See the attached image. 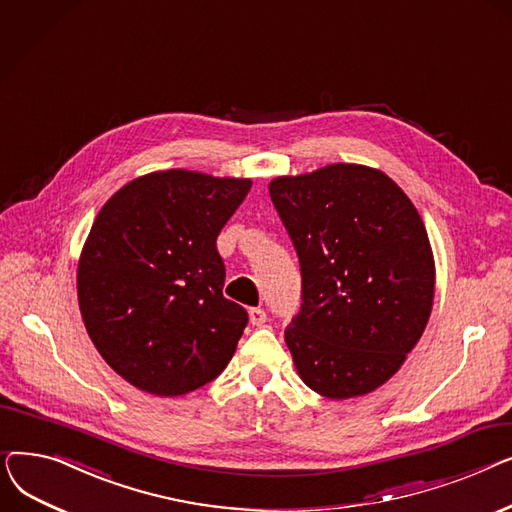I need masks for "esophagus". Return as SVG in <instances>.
<instances>
[{
  "label": "esophagus",
  "instance_id": "34e87169",
  "mask_svg": "<svg viewBox=\"0 0 512 512\" xmlns=\"http://www.w3.org/2000/svg\"><path fill=\"white\" fill-rule=\"evenodd\" d=\"M265 319H267V315H265V311L261 309V307H253V309H249V321L253 326H263L265 324Z\"/></svg>",
  "mask_w": 512,
  "mask_h": 512
}]
</instances>
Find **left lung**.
Instances as JSON below:
<instances>
[{
    "instance_id": "8db88e82",
    "label": "left lung",
    "mask_w": 512,
    "mask_h": 512,
    "mask_svg": "<svg viewBox=\"0 0 512 512\" xmlns=\"http://www.w3.org/2000/svg\"><path fill=\"white\" fill-rule=\"evenodd\" d=\"M270 197L301 263L303 303L284 332L301 380L332 400L373 392L432 313L421 215L392 178L357 164L274 178Z\"/></svg>"
}]
</instances>
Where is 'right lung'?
I'll list each match as a JSON object with an SVG mask.
<instances>
[{
    "instance_id": "1",
    "label": "right lung",
    "mask_w": 512,
    "mask_h": 512,
    "mask_svg": "<svg viewBox=\"0 0 512 512\" xmlns=\"http://www.w3.org/2000/svg\"><path fill=\"white\" fill-rule=\"evenodd\" d=\"M249 191V178L166 170L124 184L97 213L78 261L80 315L134 388L180 396L230 363L249 315L222 294L215 240Z\"/></svg>"
}]
</instances>
